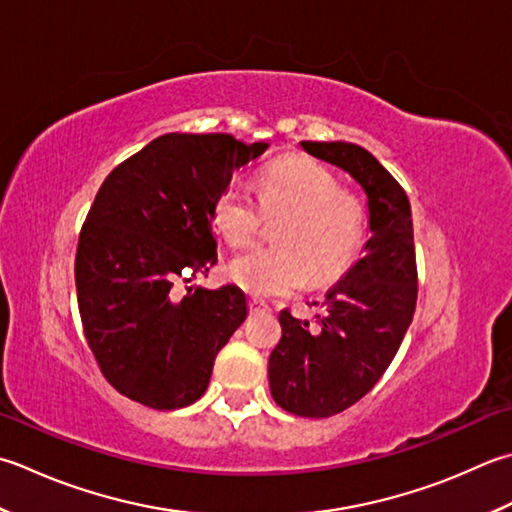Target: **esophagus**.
Wrapping results in <instances>:
<instances>
[{
    "label": "esophagus",
    "mask_w": 512,
    "mask_h": 512,
    "mask_svg": "<svg viewBox=\"0 0 512 512\" xmlns=\"http://www.w3.org/2000/svg\"><path fill=\"white\" fill-rule=\"evenodd\" d=\"M248 308H250V315H266V313H270V306L266 302H262V299H250Z\"/></svg>",
    "instance_id": "esophagus-1"
}]
</instances>
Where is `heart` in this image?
Listing matches in <instances>:
<instances>
[{"instance_id":"b5f03b06","label":"heart","mask_w":512,"mask_h":512,"mask_svg":"<svg viewBox=\"0 0 512 512\" xmlns=\"http://www.w3.org/2000/svg\"><path fill=\"white\" fill-rule=\"evenodd\" d=\"M259 204L246 188L230 184L213 206V224L230 246L262 235L266 219L277 246L255 248L233 259L228 275L253 297H279L342 277L366 237V206L353 190L310 157H288L262 170Z\"/></svg>"}]
</instances>
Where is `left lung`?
I'll use <instances>...</instances> for the list:
<instances>
[{"label":"left lung","mask_w":512,"mask_h":512,"mask_svg":"<svg viewBox=\"0 0 512 512\" xmlns=\"http://www.w3.org/2000/svg\"><path fill=\"white\" fill-rule=\"evenodd\" d=\"M308 155L344 168L368 197L366 255L328 290L310 326L279 313L282 339L268 357L270 395L299 417H330L359 402L393 362L417 304L410 202L397 179L348 142H302Z\"/></svg>","instance_id":"8db88e82"}]
</instances>
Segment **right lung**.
Segmentation results:
<instances>
[{
    "label": "right lung",
    "mask_w": 512,
    "mask_h": 512,
    "mask_svg": "<svg viewBox=\"0 0 512 512\" xmlns=\"http://www.w3.org/2000/svg\"><path fill=\"white\" fill-rule=\"evenodd\" d=\"M268 144L168 133L110 170L79 233L77 306L117 393L175 410L206 393L219 350L246 319L235 284L184 286L217 264L213 206Z\"/></svg>",
    "instance_id": "right-lung-1"
}]
</instances>
